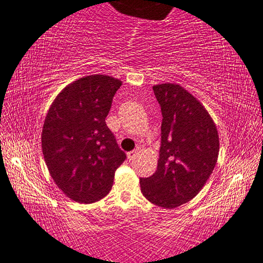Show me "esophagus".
I'll use <instances>...</instances> for the list:
<instances>
[{
  "instance_id": "1",
  "label": "esophagus",
  "mask_w": 263,
  "mask_h": 263,
  "mask_svg": "<svg viewBox=\"0 0 263 263\" xmlns=\"http://www.w3.org/2000/svg\"><path fill=\"white\" fill-rule=\"evenodd\" d=\"M137 154H139V151H137V149H135V151H133V152H129L128 153V159L129 160H134L135 157L137 156Z\"/></svg>"
}]
</instances>
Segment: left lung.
I'll list each match as a JSON object with an SVG mask.
<instances>
[{
	"label": "left lung",
	"instance_id": "8db88e82",
	"mask_svg": "<svg viewBox=\"0 0 263 263\" xmlns=\"http://www.w3.org/2000/svg\"><path fill=\"white\" fill-rule=\"evenodd\" d=\"M162 111L156 172L140 179L152 203L175 208L191 201L212 175L219 156V134L200 101L179 84L153 87Z\"/></svg>",
	"mask_w": 263,
	"mask_h": 263
}]
</instances>
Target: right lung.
Returning <instances> with one entry per match:
<instances>
[{
  "instance_id": "add662e5",
  "label": "right lung",
  "mask_w": 263,
  "mask_h": 263,
  "mask_svg": "<svg viewBox=\"0 0 263 263\" xmlns=\"http://www.w3.org/2000/svg\"><path fill=\"white\" fill-rule=\"evenodd\" d=\"M120 80L90 75L68 84L56 96L42 129V152L58 187L80 203L110 192L115 171L126 160L106 118Z\"/></svg>"
}]
</instances>
